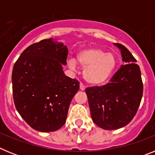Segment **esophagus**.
I'll use <instances>...</instances> for the list:
<instances>
[{
	"instance_id": "1",
	"label": "esophagus",
	"mask_w": 155,
	"mask_h": 155,
	"mask_svg": "<svg viewBox=\"0 0 155 155\" xmlns=\"http://www.w3.org/2000/svg\"><path fill=\"white\" fill-rule=\"evenodd\" d=\"M80 89L81 90V91H84V89H85V87H84V85L82 84V83L80 84Z\"/></svg>"
}]
</instances>
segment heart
Returning <instances> with one entry per match:
<instances>
[{
    "label": "heart",
    "instance_id": "1",
    "mask_svg": "<svg viewBox=\"0 0 155 155\" xmlns=\"http://www.w3.org/2000/svg\"><path fill=\"white\" fill-rule=\"evenodd\" d=\"M77 62L84 68L83 77L88 84L99 85L107 82L114 73L117 59L113 53H108L99 47L84 49L77 54ZM69 67L75 68V61H68Z\"/></svg>",
    "mask_w": 155,
    "mask_h": 155
}]
</instances>
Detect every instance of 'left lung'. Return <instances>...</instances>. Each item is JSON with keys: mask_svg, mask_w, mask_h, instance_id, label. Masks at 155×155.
<instances>
[{"mask_svg": "<svg viewBox=\"0 0 155 155\" xmlns=\"http://www.w3.org/2000/svg\"><path fill=\"white\" fill-rule=\"evenodd\" d=\"M121 50V66L109 83L85 89L91 116L94 123L105 130L125 127L136 115L143 95V82L137 60L124 45L116 43Z\"/></svg>", "mask_w": 155, "mask_h": 155, "instance_id": "1", "label": "left lung"}]
</instances>
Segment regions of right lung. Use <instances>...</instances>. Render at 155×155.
<instances>
[{
  "label": "right lung",
  "mask_w": 155,
  "mask_h": 155,
  "mask_svg": "<svg viewBox=\"0 0 155 155\" xmlns=\"http://www.w3.org/2000/svg\"><path fill=\"white\" fill-rule=\"evenodd\" d=\"M68 50L62 43L43 39L22 52L12 71L15 105L27 124L40 132L56 131L66 123L79 81L66 76Z\"/></svg>",
  "instance_id": "right-lung-1"
}]
</instances>
